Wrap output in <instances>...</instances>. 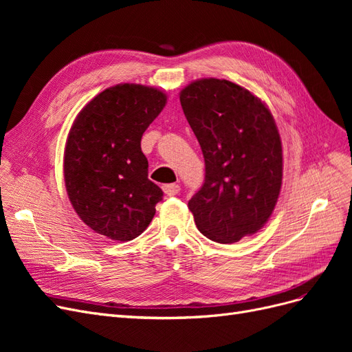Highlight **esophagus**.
<instances>
[{
	"label": "esophagus",
	"instance_id": "obj_1",
	"mask_svg": "<svg viewBox=\"0 0 352 352\" xmlns=\"http://www.w3.org/2000/svg\"><path fill=\"white\" fill-rule=\"evenodd\" d=\"M163 190H164L166 195L173 197V195H177L180 192V186L177 184H168V185L163 186Z\"/></svg>",
	"mask_w": 352,
	"mask_h": 352
}]
</instances>
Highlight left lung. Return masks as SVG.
<instances>
[{
  "label": "left lung",
  "mask_w": 352,
  "mask_h": 352,
  "mask_svg": "<svg viewBox=\"0 0 352 352\" xmlns=\"http://www.w3.org/2000/svg\"><path fill=\"white\" fill-rule=\"evenodd\" d=\"M201 145L206 179L188 207L202 235L238 242L269 220L282 186V142L270 110L226 79H201L180 92Z\"/></svg>",
  "instance_id": "8db88e82"
}]
</instances>
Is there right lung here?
Masks as SVG:
<instances>
[{"label": "right lung", "instance_id": "1", "mask_svg": "<svg viewBox=\"0 0 352 352\" xmlns=\"http://www.w3.org/2000/svg\"><path fill=\"white\" fill-rule=\"evenodd\" d=\"M167 101L144 85H116L78 114L65 150V182L74 211L94 232L132 241L150 225L163 190L148 179L142 135Z\"/></svg>", "mask_w": 352, "mask_h": 352}]
</instances>
